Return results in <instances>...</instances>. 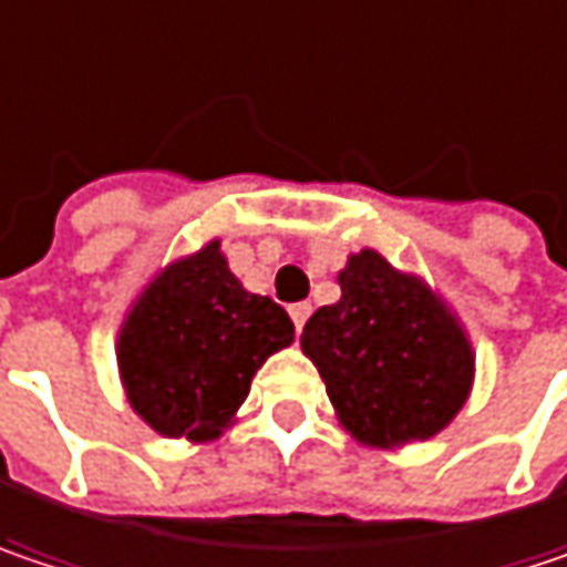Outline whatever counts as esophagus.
Instances as JSON below:
<instances>
[{"label": "esophagus", "instance_id": "esophagus-1", "mask_svg": "<svg viewBox=\"0 0 567 567\" xmlns=\"http://www.w3.org/2000/svg\"><path fill=\"white\" fill-rule=\"evenodd\" d=\"M309 312H312V306H309V303H293V306H290V319H293L297 332H303V326H306V319H309Z\"/></svg>", "mask_w": 567, "mask_h": 567}]
</instances>
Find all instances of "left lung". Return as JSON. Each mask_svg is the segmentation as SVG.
<instances>
[{
  "label": "left lung",
  "mask_w": 567,
  "mask_h": 567,
  "mask_svg": "<svg viewBox=\"0 0 567 567\" xmlns=\"http://www.w3.org/2000/svg\"><path fill=\"white\" fill-rule=\"evenodd\" d=\"M339 287L342 300L319 306L300 336L339 423L371 449L432 439L474 384L458 316L371 248L348 258Z\"/></svg>",
  "instance_id": "8db88e82"
}]
</instances>
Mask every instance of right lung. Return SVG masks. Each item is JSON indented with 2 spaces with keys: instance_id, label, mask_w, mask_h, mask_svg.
Returning <instances> with one entry per match:
<instances>
[{
  "instance_id": "add662e5",
  "label": "right lung",
  "mask_w": 567,
  "mask_h": 567,
  "mask_svg": "<svg viewBox=\"0 0 567 567\" xmlns=\"http://www.w3.org/2000/svg\"><path fill=\"white\" fill-rule=\"evenodd\" d=\"M293 342L270 297L248 293L219 241L167 264L118 329V374L132 410L167 439L213 442L235 423L264 361Z\"/></svg>"
}]
</instances>
